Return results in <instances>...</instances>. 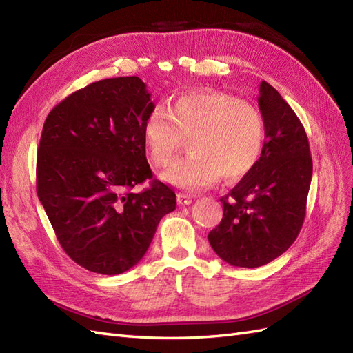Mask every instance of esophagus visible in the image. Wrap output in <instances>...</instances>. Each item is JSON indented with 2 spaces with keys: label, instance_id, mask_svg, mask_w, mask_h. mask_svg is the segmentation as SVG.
<instances>
[{
  "label": "esophagus",
  "instance_id": "34e87169",
  "mask_svg": "<svg viewBox=\"0 0 353 353\" xmlns=\"http://www.w3.org/2000/svg\"><path fill=\"white\" fill-rule=\"evenodd\" d=\"M177 203H179L180 205H188V204H191V203H192V196L189 195V194L180 192V194H177Z\"/></svg>",
  "mask_w": 353,
  "mask_h": 353
}]
</instances>
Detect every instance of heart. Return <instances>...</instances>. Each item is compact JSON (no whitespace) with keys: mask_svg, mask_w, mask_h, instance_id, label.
<instances>
[{"mask_svg":"<svg viewBox=\"0 0 353 353\" xmlns=\"http://www.w3.org/2000/svg\"><path fill=\"white\" fill-rule=\"evenodd\" d=\"M143 137L153 165L165 167L192 137L191 155L177 159L161 174L164 182L189 192L212 186L221 177L249 174L263 155L264 117L255 105L221 90L180 95L170 110L157 105L143 125Z\"/></svg>","mask_w":353,"mask_h":353,"instance_id":"obj_1","label":"heart"}]
</instances>
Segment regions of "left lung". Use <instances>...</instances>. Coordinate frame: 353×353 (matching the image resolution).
I'll return each instance as SVG.
<instances>
[{
	"label": "left lung",
	"mask_w": 353,
	"mask_h": 353,
	"mask_svg": "<svg viewBox=\"0 0 353 353\" xmlns=\"http://www.w3.org/2000/svg\"><path fill=\"white\" fill-rule=\"evenodd\" d=\"M258 105L265 123L263 155L221 198L223 218L209 232L219 258L246 268L271 263L295 241L313 171L307 134L291 105L267 82L259 85Z\"/></svg>",
	"instance_id": "1"
}]
</instances>
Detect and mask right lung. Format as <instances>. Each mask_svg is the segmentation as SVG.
I'll use <instances>...</instances> for the list:
<instances>
[{
  "label": "right lung",
  "mask_w": 353,
  "mask_h": 353,
  "mask_svg": "<svg viewBox=\"0 0 353 353\" xmlns=\"http://www.w3.org/2000/svg\"><path fill=\"white\" fill-rule=\"evenodd\" d=\"M153 108L141 79H104L62 99L43 125L39 200L65 254L92 273L134 267L176 209L146 159L143 125ZM146 179L149 188L132 192Z\"/></svg>",
  "instance_id": "1"
}]
</instances>
